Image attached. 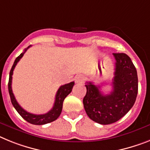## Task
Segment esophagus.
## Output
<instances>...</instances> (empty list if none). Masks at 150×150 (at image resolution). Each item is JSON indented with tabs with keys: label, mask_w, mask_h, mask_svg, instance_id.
<instances>
[{
	"label": "esophagus",
	"mask_w": 150,
	"mask_h": 150,
	"mask_svg": "<svg viewBox=\"0 0 150 150\" xmlns=\"http://www.w3.org/2000/svg\"><path fill=\"white\" fill-rule=\"evenodd\" d=\"M83 80L84 76H83V75H81V74L77 75V76H76V77H75V82H76V83H82L83 82Z\"/></svg>",
	"instance_id": "esophagus-1"
}]
</instances>
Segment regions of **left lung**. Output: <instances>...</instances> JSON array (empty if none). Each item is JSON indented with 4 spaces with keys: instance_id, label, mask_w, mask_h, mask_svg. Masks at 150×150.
Returning <instances> with one entry per match:
<instances>
[{
    "instance_id": "obj_1",
    "label": "left lung",
    "mask_w": 150,
    "mask_h": 150,
    "mask_svg": "<svg viewBox=\"0 0 150 150\" xmlns=\"http://www.w3.org/2000/svg\"><path fill=\"white\" fill-rule=\"evenodd\" d=\"M115 58L113 89L104 95L100 86L86 82V94L84 96L85 111L91 120L100 125H110L124 117L132 108L138 92L136 67L128 55L114 53Z\"/></svg>"
}]
</instances>
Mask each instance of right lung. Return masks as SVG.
I'll list each match as a JSON object with an SVG mask.
<instances>
[{
	"label": "right lung",
	"instance_id": "right-lung-1",
	"mask_svg": "<svg viewBox=\"0 0 150 150\" xmlns=\"http://www.w3.org/2000/svg\"><path fill=\"white\" fill-rule=\"evenodd\" d=\"M31 46L32 45H29L27 48H25L24 50V52L20 54V55L16 57L15 61H14L13 64L12 66V68H11V71H10V76H9L8 82V90L10 96H11V102H12V105H13L15 109L17 111L18 113L20 114V116L23 119H25V121H28L30 124H32V125H42L55 121L56 119L59 117L61 113V111H62L63 102H64V98L71 93L73 86L74 85V82H71L70 83H67L65 85L61 86V87L58 89L57 93H56L55 101H54V103L53 108L50 110L49 112H47V113L43 114V115H34V114L29 113V112H26L25 110H24L20 105L18 104L17 101L16 100L13 93L12 75L13 73L14 68H15L16 65L17 64V63L23 57L25 52H26V50L29 48H30Z\"/></svg>",
	"mask_w": 150,
	"mask_h": 150
}]
</instances>
